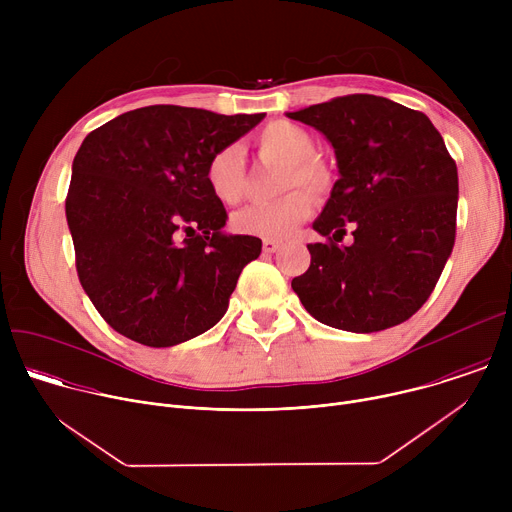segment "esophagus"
Returning a JSON list of instances; mask_svg holds the SVG:
<instances>
[{
	"instance_id": "obj_1",
	"label": "esophagus",
	"mask_w": 512,
	"mask_h": 512,
	"mask_svg": "<svg viewBox=\"0 0 512 512\" xmlns=\"http://www.w3.org/2000/svg\"><path fill=\"white\" fill-rule=\"evenodd\" d=\"M279 247H281L279 241H271V239L263 241V253H275Z\"/></svg>"
}]
</instances>
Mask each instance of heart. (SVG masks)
Returning a JSON list of instances; mask_svg holds the SVG:
<instances>
[{
    "instance_id": "obj_1",
    "label": "heart",
    "mask_w": 512,
    "mask_h": 512,
    "mask_svg": "<svg viewBox=\"0 0 512 512\" xmlns=\"http://www.w3.org/2000/svg\"><path fill=\"white\" fill-rule=\"evenodd\" d=\"M257 148L263 158L283 162L277 178V192L294 187L269 202H257L233 214L231 225L239 235L283 241L312 214L314 201L324 202L336 184L334 168L316 156L318 141L302 125L285 119L267 123L257 133ZM208 192L223 204H237L245 194V154L237 143L223 145L204 166ZM300 187H306L310 197Z\"/></svg>"
}]
</instances>
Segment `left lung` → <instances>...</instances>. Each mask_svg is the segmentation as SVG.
Listing matches in <instances>:
<instances>
[{
    "label": "left lung",
    "mask_w": 512,
    "mask_h": 512,
    "mask_svg": "<svg viewBox=\"0 0 512 512\" xmlns=\"http://www.w3.org/2000/svg\"><path fill=\"white\" fill-rule=\"evenodd\" d=\"M287 117L326 135L340 172L312 225L328 241L308 245L310 267L291 281L300 302L318 322L358 334L409 320L456 241L458 170L444 137L421 111L375 95ZM346 226L355 243L338 248Z\"/></svg>",
    "instance_id": "8db88e82"
}]
</instances>
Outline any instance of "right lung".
Masks as SVG:
<instances>
[{"mask_svg": "<svg viewBox=\"0 0 512 512\" xmlns=\"http://www.w3.org/2000/svg\"><path fill=\"white\" fill-rule=\"evenodd\" d=\"M263 117L152 105L85 137L66 221L81 285L113 330L164 348L225 316L261 239L223 233L229 216L208 192L204 166Z\"/></svg>", "mask_w": 512, "mask_h": 512, "instance_id": "obj_1", "label": "right lung"}]
</instances>
